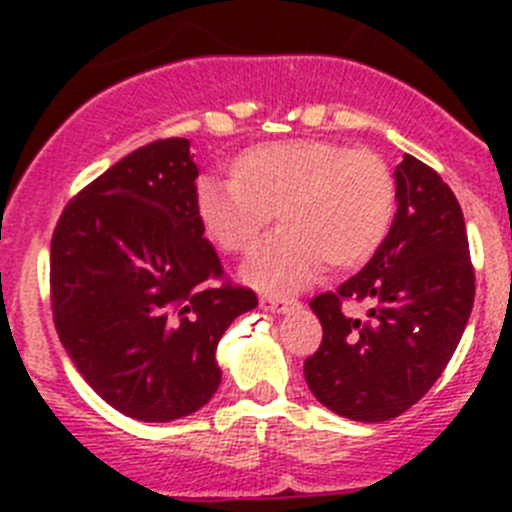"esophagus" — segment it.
Returning a JSON list of instances; mask_svg holds the SVG:
<instances>
[{
    "mask_svg": "<svg viewBox=\"0 0 512 512\" xmlns=\"http://www.w3.org/2000/svg\"><path fill=\"white\" fill-rule=\"evenodd\" d=\"M294 304H297V299L285 297V294H260V307L267 312H287Z\"/></svg>",
    "mask_w": 512,
    "mask_h": 512,
    "instance_id": "esophagus-1",
    "label": "esophagus"
}]
</instances>
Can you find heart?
Segmentation results:
<instances>
[{
    "label": "heart",
    "mask_w": 512,
    "mask_h": 512,
    "mask_svg": "<svg viewBox=\"0 0 512 512\" xmlns=\"http://www.w3.org/2000/svg\"><path fill=\"white\" fill-rule=\"evenodd\" d=\"M227 180H200L195 215L225 255H247L280 218V235L245 265V280L262 289L299 287L322 265L334 275L359 270L394 220V175L369 148L327 138L255 143L227 160Z\"/></svg>",
    "instance_id": "1"
}]
</instances>
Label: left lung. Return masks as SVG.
Segmentation results:
<instances>
[{"instance_id": "obj_1", "label": "left lung", "mask_w": 512, "mask_h": 512, "mask_svg": "<svg viewBox=\"0 0 512 512\" xmlns=\"http://www.w3.org/2000/svg\"><path fill=\"white\" fill-rule=\"evenodd\" d=\"M389 235L361 272L309 302L322 344L304 359L312 394L339 416L379 423L404 414L443 374L476 297L466 220L431 165H396ZM352 301L364 320L343 314Z\"/></svg>"}]
</instances>
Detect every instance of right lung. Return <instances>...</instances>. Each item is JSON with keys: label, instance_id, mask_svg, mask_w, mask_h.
Returning <instances> with one entry per match:
<instances>
[{"label": "right lung", "instance_id": "obj_1", "mask_svg": "<svg viewBox=\"0 0 512 512\" xmlns=\"http://www.w3.org/2000/svg\"><path fill=\"white\" fill-rule=\"evenodd\" d=\"M188 138L128 153L66 203L51 235L54 327L79 374L138 421H173L220 386L218 342L257 307L195 215Z\"/></svg>", "mask_w": 512, "mask_h": 512}]
</instances>
